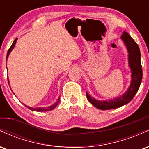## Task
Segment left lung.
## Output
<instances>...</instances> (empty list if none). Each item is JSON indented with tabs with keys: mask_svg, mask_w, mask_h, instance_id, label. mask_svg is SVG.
I'll return each mask as SVG.
<instances>
[{
	"mask_svg": "<svg viewBox=\"0 0 149 149\" xmlns=\"http://www.w3.org/2000/svg\"><path fill=\"white\" fill-rule=\"evenodd\" d=\"M121 38L127 46L129 52V64L132 70V83L127 91L123 95L115 100L100 102L93 99L86 93L89 102L101 110L114 109L129 103L137 92L142 80V66L141 64V53L139 46L126 31L123 32Z\"/></svg>",
	"mask_w": 149,
	"mask_h": 149,
	"instance_id": "1",
	"label": "left lung"
}]
</instances>
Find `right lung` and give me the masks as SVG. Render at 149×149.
Here are the masks:
<instances>
[{
  "instance_id": "obj_1",
  "label": "right lung",
  "mask_w": 149,
  "mask_h": 149,
  "mask_svg": "<svg viewBox=\"0 0 149 149\" xmlns=\"http://www.w3.org/2000/svg\"><path fill=\"white\" fill-rule=\"evenodd\" d=\"M17 40V38H16V39H15V40H14V41H13V44H12V45L10 46V47L9 48V49H8V53H7V59H8V55H9V54H10V52H11L12 49L14 48L15 44H16ZM8 83H9V80H8ZM59 100H58L57 102H56L55 104H53V105L50 106V107H43V108H42V107H40V108H32V107H28V106H26V107L27 108H29V109L30 110L34 111H49L52 110V109H54V108L57 107V106L58 105V104H59Z\"/></svg>"
}]
</instances>
